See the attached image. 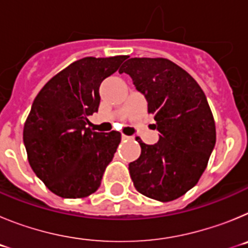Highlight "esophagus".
<instances>
[{
  "instance_id": "esophagus-1",
  "label": "esophagus",
  "mask_w": 248,
  "mask_h": 248,
  "mask_svg": "<svg viewBox=\"0 0 248 248\" xmlns=\"http://www.w3.org/2000/svg\"><path fill=\"white\" fill-rule=\"evenodd\" d=\"M122 138H123V139H124V140H130V139H131V137H129V135H125V134H123Z\"/></svg>"
}]
</instances>
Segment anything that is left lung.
<instances>
[{"label":"left lung","mask_w":248,"mask_h":248,"mask_svg":"<svg viewBox=\"0 0 248 248\" xmlns=\"http://www.w3.org/2000/svg\"><path fill=\"white\" fill-rule=\"evenodd\" d=\"M119 73L131 77L154 114L160 139L137 141L141 154L129 164L137 191L172 201L198 184L216 143V126L205 93L185 69L166 58H130Z\"/></svg>","instance_id":"obj_1"}]
</instances>
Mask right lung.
<instances>
[{
  "label": "right lung",
  "instance_id": "1",
  "mask_svg": "<svg viewBox=\"0 0 248 248\" xmlns=\"http://www.w3.org/2000/svg\"><path fill=\"white\" fill-rule=\"evenodd\" d=\"M126 58L78 59L50 78L34 98L23 128L28 163L61 198L82 199L97 191L113 160L122 134L98 133L87 125L89 115L98 111L100 83Z\"/></svg>",
  "mask_w": 248,
  "mask_h": 248
}]
</instances>
